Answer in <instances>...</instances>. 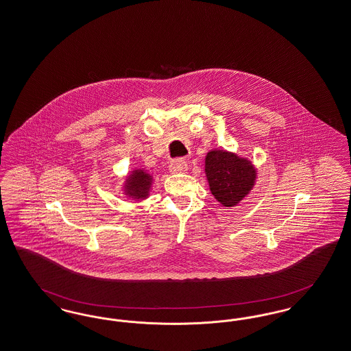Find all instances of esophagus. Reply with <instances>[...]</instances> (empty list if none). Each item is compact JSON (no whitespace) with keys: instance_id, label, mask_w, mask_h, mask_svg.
Wrapping results in <instances>:
<instances>
[{"instance_id":"obj_1","label":"esophagus","mask_w":351,"mask_h":351,"mask_svg":"<svg viewBox=\"0 0 351 351\" xmlns=\"http://www.w3.org/2000/svg\"><path fill=\"white\" fill-rule=\"evenodd\" d=\"M188 169V165L184 159H175L169 163V169L171 173H182Z\"/></svg>"}]
</instances>
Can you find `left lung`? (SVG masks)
<instances>
[{
    "mask_svg": "<svg viewBox=\"0 0 351 351\" xmlns=\"http://www.w3.org/2000/svg\"><path fill=\"white\" fill-rule=\"evenodd\" d=\"M205 173L211 195L226 208L237 206L248 196L257 178V169L250 159L223 149L206 154Z\"/></svg>",
    "mask_w": 351,
    "mask_h": 351,
    "instance_id": "obj_1",
    "label": "left lung"
}]
</instances>
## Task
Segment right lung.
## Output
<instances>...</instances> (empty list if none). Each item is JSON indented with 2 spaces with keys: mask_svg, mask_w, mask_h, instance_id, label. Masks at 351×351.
I'll use <instances>...</instances> for the list:
<instances>
[{
  "mask_svg": "<svg viewBox=\"0 0 351 351\" xmlns=\"http://www.w3.org/2000/svg\"><path fill=\"white\" fill-rule=\"evenodd\" d=\"M153 180V175H150L146 169H134L126 176L123 186L124 195L134 201L146 199L150 195Z\"/></svg>",
  "mask_w": 351,
  "mask_h": 351,
  "instance_id": "add662e5",
  "label": "right lung"
}]
</instances>
